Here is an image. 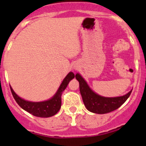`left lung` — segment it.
Here are the masks:
<instances>
[{
  "mask_svg": "<svg viewBox=\"0 0 146 146\" xmlns=\"http://www.w3.org/2000/svg\"><path fill=\"white\" fill-rule=\"evenodd\" d=\"M76 78L79 82L80 92L87 110L95 114H107L117 110L126 101L132 92L131 90L121 97L104 98L95 93L80 74H76Z\"/></svg>",
  "mask_w": 146,
  "mask_h": 146,
  "instance_id": "1",
  "label": "left lung"
}]
</instances>
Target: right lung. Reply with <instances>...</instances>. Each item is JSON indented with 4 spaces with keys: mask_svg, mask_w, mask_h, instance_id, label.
I'll return each mask as SVG.
<instances>
[{
    "mask_svg": "<svg viewBox=\"0 0 146 146\" xmlns=\"http://www.w3.org/2000/svg\"><path fill=\"white\" fill-rule=\"evenodd\" d=\"M75 78L74 73L70 72L66 76L64 80H63L62 83L60 85L58 91L56 95L53 97L49 100L40 102H32L26 101L22 99L20 97L17 96L15 92L13 91L12 88L10 87L12 95L14 98L15 100L19 104L21 108L29 113L32 114V115L38 117H50L55 115L58 111L61 106V95L64 90L66 88L69 82Z\"/></svg>",
    "mask_w": 146,
    "mask_h": 146,
    "instance_id": "obj_1",
    "label": "right lung"
}]
</instances>
